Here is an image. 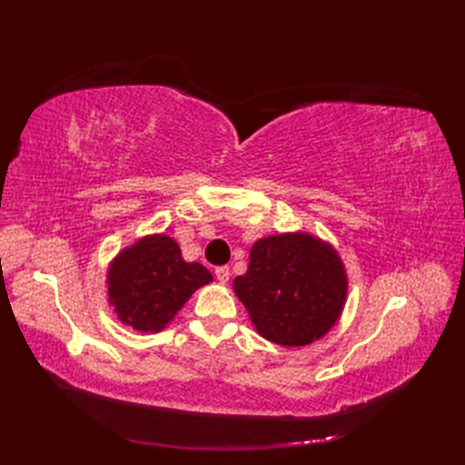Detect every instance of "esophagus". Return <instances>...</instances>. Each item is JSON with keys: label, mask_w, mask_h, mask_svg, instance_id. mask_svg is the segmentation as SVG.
<instances>
[{"label": "esophagus", "mask_w": 465, "mask_h": 465, "mask_svg": "<svg viewBox=\"0 0 465 465\" xmlns=\"http://www.w3.org/2000/svg\"><path fill=\"white\" fill-rule=\"evenodd\" d=\"M215 275H217V281L219 283H227L229 281V275H231V272H229V267L227 265H219V267H215Z\"/></svg>", "instance_id": "esophagus-1"}]
</instances>
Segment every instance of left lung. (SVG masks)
<instances>
[{
    "label": "left lung",
    "mask_w": 465,
    "mask_h": 465,
    "mask_svg": "<svg viewBox=\"0 0 465 465\" xmlns=\"http://www.w3.org/2000/svg\"><path fill=\"white\" fill-rule=\"evenodd\" d=\"M258 333L277 345H308L340 318L347 277L335 250L308 234L258 241L250 265L234 279Z\"/></svg>",
    "instance_id": "1"
}]
</instances>
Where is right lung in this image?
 <instances>
[{"mask_svg": "<svg viewBox=\"0 0 465 465\" xmlns=\"http://www.w3.org/2000/svg\"><path fill=\"white\" fill-rule=\"evenodd\" d=\"M213 279L198 262H184L171 236H147L110 265L108 297L118 318L139 331H159L192 292Z\"/></svg>", "mask_w": 465, "mask_h": 465, "instance_id": "right-lung-1", "label": "right lung"}]
</instances>
